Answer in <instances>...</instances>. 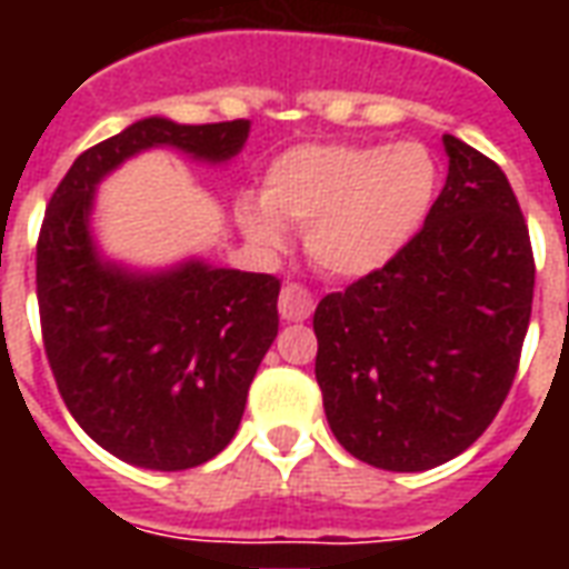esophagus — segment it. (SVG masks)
I'll list each match as a JSON object with an SVG mask.
<instances>
[{
	"label": "esophagus",
	"mask_w": 569,
	"mask_h": 569,
	"mask_svg": "<svg viewBox=\"0 0 569 569\" xmlns=\"http://www.w3.org/2000/svg\"><path fill=\"white\" fill-rule=\"evenodd\" d=\"M277 308H280V317H283L286 322H301L313 313V296H310L305 286L286 283Z\"/></svg>",
	"instance_id": "34e87169"
}]
</instances>
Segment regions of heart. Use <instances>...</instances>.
Listing matches in <instances>:
<instances>
[{
    "mask_svg": "<svg viewBox=\"0 0 569 569\" xmlns=\"http://www.w3.org/2000/svg\"><path fill=\"white\" fill-rule=\"evenodd\" d=\"M439 182V163L420 142L296 146L268 167L261 198L237 200V222L259 247H280L283 224L305 228L322 271L366 277L415 240Z\"/></svg>",
    "mask_w": 569,
    "mask_h": 569,
    "instance_id": "obj_1",
    "label": "heart"
}]
</instances>
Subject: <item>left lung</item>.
<instances>
[{
    "mask_svg": "<svg viewBox=\"0 0 569 569\" xmlns=\"http://www.w3.org/2000/svg\"><path fill=\"white\" fill-rule=\"evenodd\" d=\"M448 179L390 264L317 305V383L362 463L423 472L497 418L518 371L533 252L509 179L451 133Z\"/></svg>",
    "mask_w": 569,
    "mask_h": 569,
    "instance_id": "8db88e82",
    "label": "left lung"
}]
</instances>
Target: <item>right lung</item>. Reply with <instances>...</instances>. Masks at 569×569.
<instances>
[{"mask_svg":"<svg viewBox=\"0 0 569 569\" xmlns=\"http://www.w3.org/2000/svg\"><path fill=\"white\" fill-rule=\"evenodd\" d=\"M247 140L243 118H142L79 154L44 212L36 289L57 390L79 427L130 466L191 469L234 439L277 338L280 280L198 256L167 268L106 256L93 234L97 188L142 151L224 167Z\"/></svg>","mask_w":569,"mask_h":569,"instance_id":"add662e5","label":"right lung"}]
</instances>
